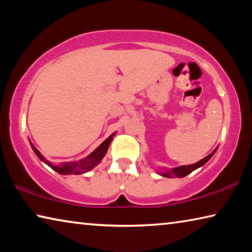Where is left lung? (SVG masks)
Segmentation results:
<instances>
[{"instance_id": "left-lung-1", "label": "left lung", "mask_w": 252, "mask_h": 252, "mask_svg": "<svg viewBox=\"0 0 252 252\" xmlns=\"http://www.w3.org/2000/svg\"><path fill=\"white\" fill-rule=\"evenodd\" d=\"M218 149V148H217ZM216 150H213V152H211L210 155L207 156L206 158H203L202 160L198 161L197 163H193V164H189V165H180V167H177V168H172V169H165L163 168V170H160V171H157L158 173L160 174L162 177H165V178H172V177H177V178H183L188 176V174L191 173L194 170H197L198 168L202 167L203 164H206L207 162L211 159L212 156L215 155Z\"/></svg>"}]
</instances>
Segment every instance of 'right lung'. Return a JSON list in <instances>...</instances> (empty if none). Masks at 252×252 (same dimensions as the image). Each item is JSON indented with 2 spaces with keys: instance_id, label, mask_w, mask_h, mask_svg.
<instances>
[{
  "instance_id": "right-lung-1",
  "label": "right lung",
  "mask_w": 252,
  "mask_h": 252,
  "mask_svg": "<svg viewBox=\"0 0 252 252\" xmlns=\"http://www.w3.org/2000/svg\"><path fill=\"white\" fill-rule=\"evenodd\" d=\"M114 135H116V132H113V133L111 134L108 139H105L94 151L91 152L90 155L87 156L85 158H83V159H80L78 161H71V162H62V163L60 164H53L52 162L46 160L45 158L41 155V152L33 146L31 141H30V144H31L32 150L34 151V153H35L36 157L39 158L43 163L48 164L51 169H53L54 171H57L58 173L63 174V176H66V174H82L90 171V170L95 168L96 165L100 163L102 159L104 158L106 151H108L110 143L112 141Z\"/></svg>"
}]
</instances>
